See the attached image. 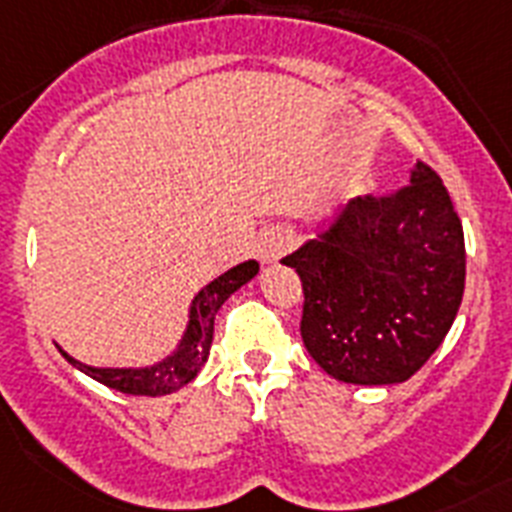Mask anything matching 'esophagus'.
I'll list each match as a JSON object with an SVG mask.
<instances>
[{"instance_id": "esophagus-1", "label": "esophagus", "mask_w": 512, "mask_h": 512, "mask_svg": "<svg viewBox=\"0 0 512 512\" xmlns=\"http://www.w3.org/2000/svg\"><path fill=\"white\" fill-rule=\"evenodd\" d=\"M294 234L286 228H268L260 242H257V255L263 263H278L286 252H292Z\"/></svg>"}]
</instances>
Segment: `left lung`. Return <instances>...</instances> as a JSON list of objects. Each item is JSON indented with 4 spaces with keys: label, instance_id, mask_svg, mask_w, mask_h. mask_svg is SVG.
Here are the masks:
<instances>
[{
    "label": "left lung",
    "instance_id": "obj_1",
    "mask_svg": "<svg viewBox=\"0 0 512 512\" xmlns=\"http://www.w3.org/2000/svg\"><path fill=\"white\" fill-rule=\"evenodd\" d=\"M281 263L302 281L307 352L344 384L407 381L463 302V226L442 178L421 160L405 189L350 199Z\"/></svg>",
    "mask_w": 512,
    "mask_h": 512
}]
</instances>
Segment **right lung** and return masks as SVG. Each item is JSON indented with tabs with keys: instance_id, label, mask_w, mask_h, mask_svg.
I'll return each instance as SVG.
<instances>
[{
	"instance_id": "1",
	"label": "right lung",
	"mask_w": 512,
	"mask_h": 512,
	"mask_svg": "<svg viewBox=\"0 0 512 512\" xmlns=\"http://www.w3.org/2000/svg\"><path fill=\"white\" fill-rule=\"evenodd\" d=\"M257 270H260V265L255 260L239 263L236 268L226 270L223 276L210 281L197 297L191 299L189 323H186L184 336H181L176 350L160 363L147 365V368H94V365H86L76 357H70L62 347H57V350L73 368L83 371L99 384L110 386L115 392L136 394V397H162V394L178 392L181 386L194 381L197 373L202 371V365L207 363L210 344H213L215 315L223 307V302L236 289H242L247 281H252L257 276Z\"/></svg>"
}]
</instances>
